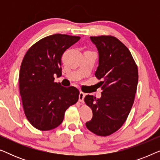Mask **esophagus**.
<instances>
[{
    "mask_svg": "<svg viewBox=\"0 0 160 160\" xmlns=\"http://www.w3.org/2000/svg\"><path fill=\"white\" fill-rule=\"evenodd\" d=\"M85 97V94L82 92H80L79 93V97H78V100H79L80 102H83L84 101V98Z\"/></svg>",
    "mask_w": 160,
    "mask_h": 160,
    "instance_id": "34e87169",
    "label": "esophagus"
}]
</instances>
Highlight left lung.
Masks as SVG:
<instances>
[{
  "label": "left lung",
  "instance_id": "left-lung-1",
  "mask_svg": "<svg viewBox=\"0 0 160 160\" xmlns=\"http://www.w3.org/2000/svg\"><path fill=\"white\" fill-rule=\"evenodd\" d=\"M99 53L95 76L101 80V98L87 95L92 119L86 123L92 132L108 136L125 122L134 102L138 82V66L128 47L112 36H91Z\"/></svg>",
  "mask_w": 160,
  "mask_h": 160
}]
</instances>
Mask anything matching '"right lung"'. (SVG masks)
<instances>
[{
  "mask_svg": "<svg viewBox=\"0 0 160 160\" xmlns=\"http://www.w3.org/2000/svg\"><path fill=\"white\" fill-rule=\"evenodd\" d=\"M79 36L54 34L34 43L26 52L19 71V92L25 117L35 128L47 131L62 123L65 111L76 103L79 90L54 82L62 75L61 58Z\"/></svg>",
  "mask_w": 160,
  "mask_h": 160,
  "instance_id": "obj_1",
  "label": "right lung"
}]
</instances>
